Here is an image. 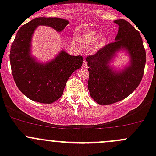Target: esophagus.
I'll return each instance as SVG.
<instances>
[{"label":"esophagus","instance_id":"esophagus-1","mask_svg":"<svg viewBox=\"0 0 156 156\" xmlns=\"http://www.w3.org/2000/svg\"><path fill=\"white\" fill-rule=\"evenodd\" d=\"M83 68H87V62L86 60H83Z\"/></svg>","mask_w":156,"mask_h":156}]
</instances>
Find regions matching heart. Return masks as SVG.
<instances>
[{
  "label": "heart",
  "instance_id": "b5f03b06",
  "mask_svg": "<svg viewBox=\"0 0 156 156\" xmlns=\"http://www.w3.org/2000/svg\"><path fill=\"white\" fill-rule=\"evenodd\" d=\"M98 35V33L97 31H95V30H87V31H85L80 36V41L83 44H84L86 45H90L97 41ZM105 41V37H100L98 41V46H101V45L104 44Z\"/></svg>",
  "mask_w": 156,
  "mask_h": 156
}]
</instances>
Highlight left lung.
Masks as SVG:
<instances>
[{
	"mask_svg": "<svg viewBox=\"0 0 156 156\" xmlns=\"http://www.w3.org/2000/svg\"><path fill=\"white\" fill-rule=\"evenodd\" d=\"M114 23L119 26L115 41L86 58L90 97L104 105L118 102L136 90L142 80L146 62V52L138 30L123 19ZM120 49H126L130 54L131 65L122 71L114 72L108 63Z\"/></svg>",
	"mask_w": 156,
	"mask_h": 156,
	"instance_id": "left-lung-1",
	"label": "left lung"
}]
</instances>
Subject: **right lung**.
<instances>
[{
    "label": "right lung",
    "instance_id": "obj_1",
    "mask_svg": "<svg viewBox=\"0 0 156 156\" xmlns=\"http://www.w3.org/2000/svg\"><path fill=\"white\" fill-rule=\"evenodd\" d=\"M69 24L59 18H37L23 25L16 34L10 51L12 76L20 91L33 101L51 104L60 98L72 73L82 66V56L64 51L45 65L30 56V41L37 26L44 25L60 32Z\"/></svg>",
    "mask_w": 156,
    "mask_h": 156
}]
</instances>
